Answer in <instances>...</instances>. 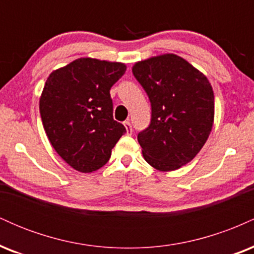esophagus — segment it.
Returning a JSON list of instances; mask_svg holds the SVG:
<instances>
[{"label": "esophagus", "instance_id": "34e87169", "mask_svg": "<svg viewBox=\"0 0 254 254\" xmlns=\"http://www.w3.org/2000/svg\"><path fill=\"white\" fill-rule=\"evenodd\" d=\"M124 125H125V127H127V133H129V135H131V132H132V127H131V123H130V121H127V122H124Z\"/></svg>", "mask_w": 254, "mask_h": 254}]
</instances>
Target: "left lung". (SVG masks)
Wrapping results in <instances>:
<instances>
[{"mask_svg":"<svg viewBox=\"0 0 254 254\" xmlns=\"http://www.w3.org/2000/svg\"><path fill=\"white\" fill-rule=\"evenodd\" d=\"M132 74L151 104L150 125L137 136L144 160L157 171L179 170L199 153L211 132V84L203 72L174 54L136 62Z\"/></svg>","mask_w":254,"mask_h":254,"instance_id":"1","label":"left lung"}]
</instances>
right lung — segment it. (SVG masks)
<instances>
[{
    "instance_id": "right-lung-1",
    "label": "right lung",
    "mask_w": 254,
    "mask_h": 254,
    "mask_svg": "<svg viewBox=\"0 0 254 254\" xmlns=\"http://www.w3.org/2000/svg\"><path fill=\"white\" fill-rule=\"evenodd\" d=\"M127 65L82 57L49 75L39 99L46 136L70 167L92 173L110 160L112 148L127 132L113 119L110 89Z\"/></svg>"
}]
</instances>
